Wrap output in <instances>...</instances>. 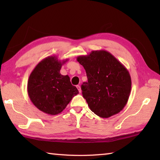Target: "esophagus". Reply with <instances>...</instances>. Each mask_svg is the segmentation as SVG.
Returning <instances> with one entry per match:
<instances>
[{
	"label": "esophagus",
	"mask_w": 160,
	"mask_h": 160,
	"mask_svg": "<svg viewBox=\"0 0 160 160\" xmlns=\"http://www.w3.org/2000/svg\"><path fill=\"white\" fill-rule=\"evenodd\" d=\"M76 87H77V89H78V91H79V92H80V93H81V91H82V90H81V87H80V85H77V86H76Z\"/></svg>",
	"instance_id": "34e87169"
}]
</instances>
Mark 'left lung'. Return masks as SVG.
<instances>
[{
    "label": "left lung",
    "mask_w": 160,
    "mask_h": 160,
    "mask_svg": "<svg viewBox=\"0 0 160 160\" xmlns=\"http://www.w3.org/2000/svg\"><path fill=\"white\" fill-rule=\"evenodd\" d=\"M78 62L86 71L88 82L81 87L82 96L95 114L108 118L127 104L131 89V78L123 64L105 50L92 51L80 56Z\"/></svg>",
    "instance_id": "8db88e82"
}]
</instances>
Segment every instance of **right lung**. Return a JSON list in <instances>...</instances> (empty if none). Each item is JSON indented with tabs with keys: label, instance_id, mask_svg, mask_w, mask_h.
<instances>
[{
	"label": "right lung",
	"instance_id": "1",
	"mask_svg": "<svg viewBox=\"0 0 160 160\" xmlns=\"http://www.w3.org/2000/svg\"><path fill=\"white\" fill-rule=\"evenodd\" d=\"M68 59L60 60L48 56L37 64L30 74L28 93L34 106L51 115L60 113L78 92L70 82L69 76L60 73Z\"/></svg>",
	"mask_w": 160,
	"mask_h": 160
}]
</instances>
